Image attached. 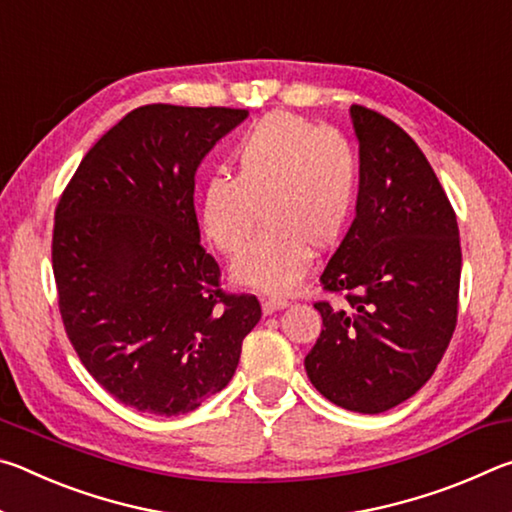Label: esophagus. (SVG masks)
Instances as JSON below:
<instances>
[{
  "label": "esophagus",
  "instance_id": "34e87169",
  "mask_svg": "<svg viewBox=\"0 0 512 512\" xmlns=\"http://www.w3.org/2000/svg\"><path fill=\"white\" fill-rule=\"evenodd\" d=\"M289 305V300L287 298H264L262 300V309H264V314H273V311H277V309H284Z\"/></svg>",
  "mask_w": 512,
  "mask_h": 512
}]
</instances>
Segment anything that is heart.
I'll return each mask as SVG.
<instances>
[{
    "label": "heart",
    "mask_w": 512,
    "mask_h": 512,
    "mask_svg": "<svg viewBox=\"0 0 512 512\" xmlns=\"http://www.w3.org/2000/svg\"><path fill=\"white\" fill-rule=\"evenodd\" d=\"M237 173H214L201 192V223L223 255L249 243L258 210L265 232L232 266L239 284L287 293L332 248L352 221L359 196V155L339 131L296 112H268L241 137Z\"/></svg>",
    "instance_id": "1"
}]
</instances>
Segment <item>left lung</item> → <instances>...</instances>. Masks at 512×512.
<instances>
[{
  "label": "left lung",
  "instance_id": "obj_1",
  "mask_svg": "<svg viewBox=\"0 0 512 512\" xmlns=\"http://www.w3.org/2000/svg\"><path fill=\"white\" fill-rule=\"evenodd\" d=\"M359 137L357 216L320 284L323 329L305 357L316 391L357 413L415 395L443 359L458 318L456 212L420 146L377 110L352 106Z\"/></svg>",
  "mask_w": 512,
  "mask_h": 512
}]
</instances>
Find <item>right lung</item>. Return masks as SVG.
<instances>
[{
	"mask_svg": "<svg viewBox=\"0 0 512 512\" xmlns=\"http://www.w3.org/2000/svg\"><path fill=\"white\" fill-rule=\"evenodd\" d=\"M246 117L135 108L58 198L51 264L67 339L115 400L142 413L171 418L223 391L262 318L255 296L221 289L194 210L198 164Z\"/></svg>",
	"mask_w": 512,
	"mask_h": 512,
	"instance_id": "add662e5",
	"label": "right lung"
}]
</instances>
